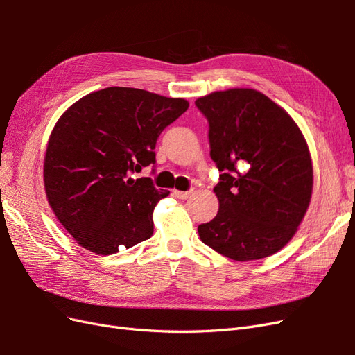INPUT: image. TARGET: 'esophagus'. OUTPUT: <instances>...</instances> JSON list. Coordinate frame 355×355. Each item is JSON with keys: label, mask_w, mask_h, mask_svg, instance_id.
<instances>
[{"label": "esophagus", "mask_w": 355, "mask_h": 355, "mask_svg": "<svg viewBox=\"0 0 355 355\" xmlns=\"http://www.w3.org/2000/svg\"><path fill=\"white\" fill-rule=\"evenodd\" d=\"M173 196L180 198V200H187V198H189L192 196V191H178V189H175L173 191Z\"/></svg>", "instance_id": "obj_1"}]
</instances>
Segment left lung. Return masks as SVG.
Here are the masks:
<instances>
[{
	"label": "left lung",
	"mask_w": 355,
	"mask_h": 355,
	"mask_svg": "<svg viewBox=\"0 0 355 355\" xmlns=\"http://www.w3.org/2000/svg\"><path fill=\"white\" fill-rule=\"evenodd\" d=\"M209 121L210 157L220 175L216 218L198 227L204 244L245 262L292 240L313 194L305 137L282 106L253 89L213 92L196 101Z\"/></svg>",
	"instance_id": "8db88e82"
}]
</instances>
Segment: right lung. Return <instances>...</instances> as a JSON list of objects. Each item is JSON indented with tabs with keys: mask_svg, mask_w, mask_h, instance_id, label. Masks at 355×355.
I'll return each instance as SVG.
<instances>
[{
	"mask_svg": "<svg viewBox=\"0 0 355 355\" xmlns=\"http://www.w3.org/2000/svg\"><path fill=\"white\" fill-rule=\"evenodd\" d=\"M188 106L185 99L108 87L62 114L47 144L44 188L56 218L84 249L106 256L151 237L154 209L170 191L132 175L155 163L158 136Z\"/></svg>",
	"mask_w": 355,
	"mask_h": 355,
	"instance_id": "add662e5",
	"label": "right lung"
}]
</instances>
